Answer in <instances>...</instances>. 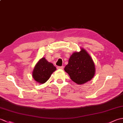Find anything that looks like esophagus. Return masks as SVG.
<instances>
[{
    "mask_svg": "<svg viewBox=\"0 0 123 123\" xmlns=\"http://www.w3.org/2000/svg\"><path fill=\"white\" fill-rule=\"evenodd\" d=\"M57 69H63V66H61V67L58 66V67H57Z\"/></svg>",
    "mask_w": 123,
    "mask_h": 123,
    "instance_id": "esophagus-1",
    "label": "esophagus"
}]
</instances>
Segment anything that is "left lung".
<instances>
[{"label": "left lung", "instance_id": "8db88e82", "mask_svg": "<svg viewBox=\"0 0 123 123\" xmlns=\"http://www.w3.org/2000/svg\"><path fill=\"white\" fill-rule=\"evenodd\" d=\"M71 79L78 85L90 81L95 73V67L92 59L84 49L71 55L69 62L64 68Z\"/></svg>", "mask_w": 123, "mask_h": 123}]
</instances>
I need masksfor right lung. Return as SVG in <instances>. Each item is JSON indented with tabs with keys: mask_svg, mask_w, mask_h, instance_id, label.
I'll return each mask as SVG.
<instances>
[{
	"mask_svg": "<svg viewBox=\"0 0 123 123\" xmlns=\"http://www.w3.org/2000/svg\"><path fill=\"white\" fill-rule=\"evenodd\" d=\"M56 70V67L42 57L35 66L33 72L34 80L40 83H44L50 77L52 74Z\"/></svg>",
	"mask_w": 123,
	"mask_h": 123,
	"instance_id": "right-lung-1",
	"label": "right lung"
}]
</instances>
